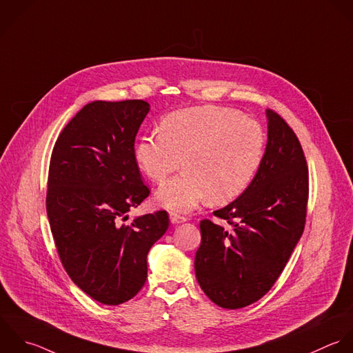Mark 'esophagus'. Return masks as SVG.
<instances>
[{"mask_svg": "<svg viewBox=\"0 0 353 353\" xmlns=\"http://www.w3.org/2000/svg\"><path fill=\"white\" fill-rule=\"evenodd\" d=\"M187 219L184 216H180V214H176V213H172L170 214V223L172 224H181V223H185Z\"/></svg>", "mask_w": 353, "mask_h": 353, "instance_id": "34e87169", "label": "esophagus"}]
</instances>
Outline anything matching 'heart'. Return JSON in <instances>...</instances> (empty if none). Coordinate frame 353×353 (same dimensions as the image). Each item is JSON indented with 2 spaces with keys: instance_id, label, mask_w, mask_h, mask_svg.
<instances>
[{
  "instance_id": "b5f03b06",
  "label": "heart",
  "mask_w": 353,
  "mask_h": 353,
  "mask_svg": "<svg viewBox=\"0 0 353 353\" xmlns=\"http://www.w3.org/2000/svg\"><path fill=\"white\" fill-rule=\"evenodd\" d=\"M159 132L139 140L134 158L154 183H162L183 159L185 172L155 192V202L170 212H190L206 198L214 205L232 202L254 181L265 155L263 126L232 108L179 110L161 121Z\"/></svg>"
}]
</instances>
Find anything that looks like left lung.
Listing matches in <instances>:
<instances>
[{"instance_id":"8db88e82","label":"left lung","mask_w":353,"mask_h":353,"mask_svg":"<svg viewBox=\"0 0 353 353\" xmlns=\"http://www.w3.org/2000/svg\"><path fill=\"white\" fill-rule=\"evenodd\" d=\"M263 165L249 188L214 216L228 227L201 221L195 276L219 307L238 310L274 286L299 243L307 216L308 168L301 144L276 112L267 110Z\"/></svg>"}]
</instances>
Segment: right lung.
<instances>
[{
    "label": "right lung",
    "mask_w": 353,
    "mask_h": 353,
    "mask_svg": "<svg viewBox=\"0 0 353 353\" xmlns=\"http://www.w3.org/2000/svg\"><path fill=\"white\" fill-rule=\"evenodd\" d=\"M150 111L144 100L86 104L53 147L46 213L61 264L89 297L119 305L147 279V254L169 227L166 212H128L150 194L134 158V139Z\"/></svg>",
    "instance_id": "obj_1"
}]
</instances>
